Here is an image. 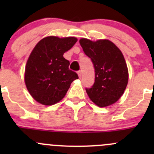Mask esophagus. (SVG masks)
Returning a JSON list of instances; mask_svg holds the SVG:
<instances>
[{
  "instance_id": "obj_1",
  "label": "esophagus",
  "mask_w": 154,
  "mask_h": 154,
  "mask_svg": "<svg viewBox=\"0 0 154 154\" xmlns=\"http://www.w3.org/2000/svg\"><path fill=\"white\" fill-rule=\"evenodd\" d=\"M77 74H78V76H79V77H81V76H82V72L80 71H79L78 72H77Z\"/></svg>"
}]
</instances>
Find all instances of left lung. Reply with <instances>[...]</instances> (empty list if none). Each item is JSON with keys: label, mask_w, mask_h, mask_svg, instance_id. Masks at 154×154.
I'll return each instance as SVG.
<instances>
[{"label": "left lung", "mask_w": 154, "mask_h": 154, "mask_svg": "<svg viewBox=\"0 0 154 154\" xmlns=\"http://www.w3.org/2000/svg\"><path fill=\"white\" fill-rule=\"evenodd\" d=\"M80 44L95 72L94 84L86 88L87 94L100 107L113 104L124 94L128 83V69L122 51L107 39L93 42L83 38Z\"/></svg>", "instance_id": "obj_1"}]
</instances>
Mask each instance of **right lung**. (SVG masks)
<instances>
[{
    "label": "right lung",
    "instance_id": "add662e5",
    "mask_svg": "<svg viewBox=\"0 0 154 154\" xmlns=\"http://www.w3.org/2000/svg\"><path fill=\"white\" fill-rule=\"evenodd\" d=\"M75 37L48 36L31 52L25 67L24 81L30 95L39 103L54 105L62 100L78 75L69 69L63 57L77 42Z\"/></svg>",
    "mask_w": 154,
    "mask_h": 154
}]
</instances>
